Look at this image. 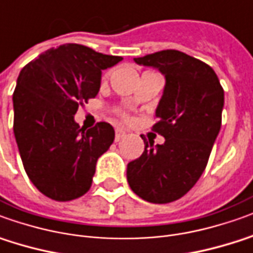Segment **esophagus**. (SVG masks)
Segmentation results:
<instances>
[{
    "mask_svg": "<svg viewBox=\"0 0 253 253\" xmlns=\"http://www.w3.org/2000/svg\"><path fill=\"white\" fill-rule=\"evenodd\" d=\"M125 136H126V132H125L124 129H121V128H117L116 129V142L121 140V139H124Z\"/></svg>",
    "mask_w": 253,
    "mask_h": 253,
    "instance_id": "1",
    "label": "esophagus"
}]
</instances>
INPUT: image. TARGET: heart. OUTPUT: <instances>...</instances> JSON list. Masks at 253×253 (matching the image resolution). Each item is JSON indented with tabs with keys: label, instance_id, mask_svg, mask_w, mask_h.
<instances>
[{
	"label": "heart",
	"instance_id": "b5f03b06",
	"mask_svg": "<svg viewBox=\"0 0 253 253\" xmlns=\"http://www.w3.org/2000/svg\"><path fill=\"white\" fill-rule=\"evenodd\" d=\"M106 77H107V76H106Z\"/></svg>",
	"mask_w": 253,
	"mask_h": 253
}]
</instances>
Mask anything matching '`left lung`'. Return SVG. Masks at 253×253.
<instances>
[{
    "mask_svg": "<svg viewBox=\"0 0 253 253\" xmlns=\"http://www.w3.org/2000/svg\"><path fill=\"white\" fill-rule=\"evenodd\" d=\"M165 77L153 130L164 144L144 142L130 161L126 179L132 191L153 204L176 201L189 191L208 164L222 125L224 90L213 69L180 50L167 49L133 59Z\"/></svg>",
    "mask_w": 253,
    "mask_h": 253,
    "instance_id": "8db88e82",
    "label": "left lung"
}]
</instances>
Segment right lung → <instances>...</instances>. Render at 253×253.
Instances as JSON below:
<instances>
[{
    "label": "right lung",
    "mask_w": 253,
    "mask_h": 253,
    "mask_svg": "<svg viewBox=\"0 0 253 253\" xmlns=\"http://www.w3.org/2000/svg\"><path fill=\"white\" fill-rule=\"evenodd\" d=\"M80 43L45 50L26 64L13 92V133L24 170L43 196L71 201L92 184L97 158L114 142V128L74 121L78 106L100 89L102 70L121 62Z\"/></svg>",
    "instance_id": "add662e5"
}]
</instances>
